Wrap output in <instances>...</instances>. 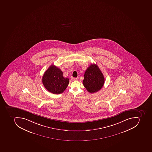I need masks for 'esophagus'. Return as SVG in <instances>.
I'll list each match as a JSON object with an SVG mask.
<instances>
[{"label":"esophagus","instance_id":"1","mask_svg":"<svg viewBox=\"0 0 152 152\" xmlns=\"http://www.w3.org/2000/svg\"><path fill=\"white\" fill-rule=\"evenodd\" d=\"M78 80V78H72V81H75V80Z\"/></svg>","mask_w":152,"mask_h":152}]
</instances>
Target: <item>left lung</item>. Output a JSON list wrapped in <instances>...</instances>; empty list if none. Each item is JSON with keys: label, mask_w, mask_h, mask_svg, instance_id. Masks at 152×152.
<instances>
[{"label": "left lung", "mask_w": 152, "mask_h": 152, "mask_svg": "<svg viewBox=\"0 0 152 152\" xmlns=\"http://www.w3.org/2000/svg\"><path fill=\"white\" fill-rule=\"evenodd\" d=\"M84 76V86L90 93L98 91L104 86V78L96 64H91L85 71Z\"/></svg>", "instance_id": "left-lung-1"}]
</instances>
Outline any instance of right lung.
Wrapping results in <instances>:
<instances>
[{
	"label": "right lung",
	"mask_w": 152,
	"mask_h": 152,
	"mask_svg": "<svg viewBox=\"0 0 152 152\" xmlns=\"http://www.w3.org/2000/svg\"><path fill=\"white\" fill-rule=\"evenodd\" d=\"M62 71L54 65H51L44 73L43 84L48 91L54 94L62 93L67 87L69 79L63 77Z\"/></svg>",
	"instance_id": "1"
}]
</instances>
